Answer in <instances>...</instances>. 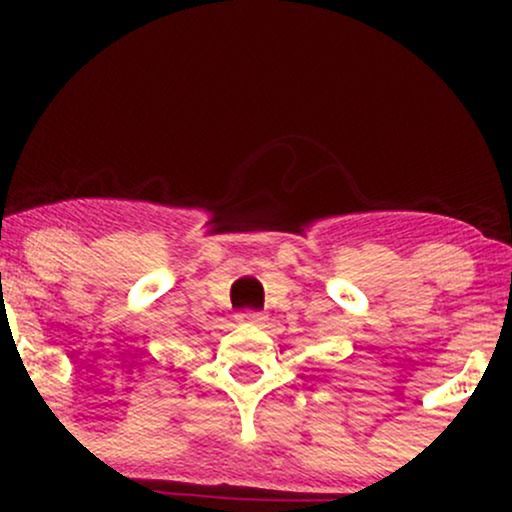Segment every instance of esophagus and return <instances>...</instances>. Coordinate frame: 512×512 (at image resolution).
I'll list each match as a JSON object with an SVG mask.
<instances>
[{
	"mask_svg": "<svg viewBox=\"0 0 512 512\" xmlns=\"http://www.w3.org/2000/svg\"><path fill=\"white\" fill-rule=\"evenodd\" d=\"M238 322H243V325L262 327L264 322H267V317L262 313H255V310H243V313H238Z\"/></svg>",
	"mask_w": 512,
	"mask_h": 512,
	"instance_id": "obj_1",
	"label": "esophagus"
}]
</instances>
